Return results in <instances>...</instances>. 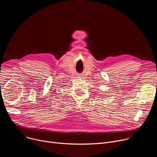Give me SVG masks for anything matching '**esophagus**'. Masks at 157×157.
<instances>
[{
    "label": "esophagus",
    "mask_w": 157,
    "mask_h": 157,
    "mask_svg": "<svg viewBox=\"0 0 157 157\" xmlns=\"http://www.w3.org/2000/svg\"><path fill=\"white\" fill-rule=\"evenodd\" d=\"M79 78H83V77H82V76H81V75H79V76H78Z\"/></svg>",
    "instance_id": "esophagus-1"
}]
</instances>
